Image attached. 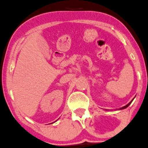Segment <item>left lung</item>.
Segmentation results:
<instances>
[{
  "label": "left lung",
  "instance_id": "obj_1",
  "mask_svg": "<svg viewBox=\"0 0 148 148\" xmlns=\"http://www.w3.org/2000/svg\"><path fill=\"white\" fill-rule=\"evenodd\" d=\"M133 100H132V101H130V102H129V103H127V105H125V106L122 107V108H120V109H119V110H123V109H125V108H127V107H128V106H130V103H132V101H133Z\"/></svg>",
  "mask_w": 148,
  "mask_h": 148
}]
</instances>
